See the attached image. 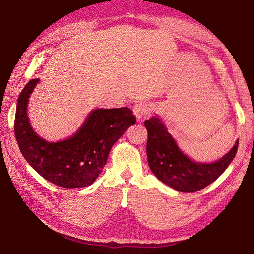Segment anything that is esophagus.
<instances>
[{
  "mask_svg": "<svg viewBox=\"0 0 254 254\" xmlns=\"http://www.w3.org/2000/svg\"><path fill=\"white\" fill-rule=\"evenodd\" d=\"M150 111V105L145 101H138L133 107V113L136 117L137 121H141L144 116H146Z\"/></svg>",
  "mask_w": 254,
  "mask_h": 254,
  "instance_id": "34e87169",
  "label": "esophagus"
}]
</instances>
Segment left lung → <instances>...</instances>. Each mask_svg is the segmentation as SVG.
I'll use <instances>...</instances> for the list:
<instances>
[{"label": "left lung", "instance_id": "obj_1", "mask_svg": "<svg viewBox=\"0 0 254 254\" xmlns=\"http://www.w3.org/2000/svg\"><path fill=\"white\" fill-rule=\"evenodd\" d=\"M144 124L148 133L146 152L150 170L161 182L179 192H196L214 182L227 169L238 149L237 139L222 158L214 163H198L182 152L157 116Z\"/></svg>", "mask_w": 254, "mask_h": 254}]
</instances>
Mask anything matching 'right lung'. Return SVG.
<instances>
[{"label": "right lung", "instance_id": "right-lung-1", "mask_svg": "<svg viewBox=\"0 0 254 254\" xmlns=\"http://www.w3.org/2000/svg\"><path fill=\"white\" fill-rule=\"evenodd\" d=\"M30 79L17 100L14 131L20 153L32 168L56 186L74 189L93 185L110 149L136 122L128 108L94 109L72 136L48 142L34 131L27 112L30 95L39 83Z\"/></svg>", "mask_w": 254, "mask_h": 254}]
</instances>
